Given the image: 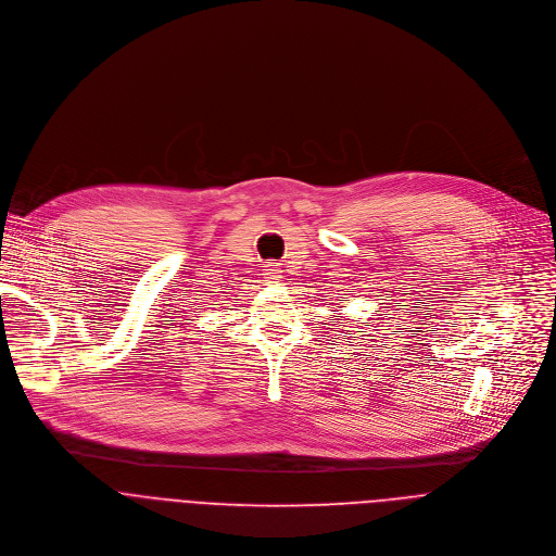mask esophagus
Returning <instances> with one entry per match:
<instances>
[{
	"label": "esophagus",
	"instance_id": "34e87169",
	"mask_svg": "<svg viewBox=\"0 0 556 556\" xmlns=\"http://www.w3.org/2000/svg\"><path fill=\"white\" fill-rule=\"evenodd\" d=\"M263 276H265L269 282H276V280H280L282 271H280V267H278L276 263H269V265H265V269H263Z\"/></svg>",
	"mask_w": 556,
	"mask_h": 556
}]
</instances>
